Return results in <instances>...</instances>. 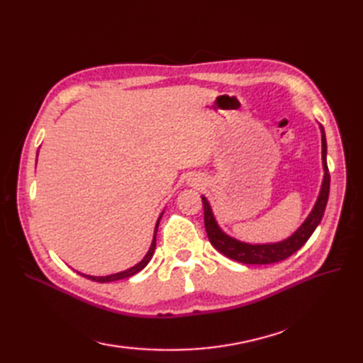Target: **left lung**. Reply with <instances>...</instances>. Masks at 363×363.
<instances>
[{"instance_id":"obj_1","label":"left lung","mask_w":363,"mask_h":363,"mask_svg":"<svg viewBox=\"0 0 363 363\" xmlns=\"http://www.w3.org/2000/svg\"><path fill=\"white\" fill-rule=\"evenodd\" d=\"M321 128V145H323V168H324V179L320 189V195H318L316 203L312 208L309 216L306 218V221L298 227V230L294 235H291L288 239L280 240V242L274 244H247L242 240H238L232 236L224 233L221 227L218 225L216 219L213 216V212L211 208V204L206 200V196H201L203 207H204V227L208 236L211 244L224 256L228 259H233L240 263H247V265H267V263H276L281 262L292 256L295 251H298L306 242L307 239L312 236L318 224L321 223L327 200L328 192H330V174H328L327 168V142H325V133L324 127Z\"/></svg>"}]
</instances>
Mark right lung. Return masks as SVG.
<instances>
[{
	"instance_id": "obj_1",
	"label": "right lung",
	"mask_w": 363,
	"mask_h": 363,
	"mask_svg": "<svg viewBox=\"0 0 363 363\" xmlns=\"http://www.w3.org/2000/svg\"><path fill=\"white\" fill-rule=\"evenodd\" d=\"M162 215H163V213H162ZM162 215H160V216H159V219H157V224H156V228H155V236H152V242H151V247H150L148 252H147V255H145V257H144V259H142L139 263H136L135 267H131V268H128V269H125V271L116 272V274H111V276H103V277L86 276V274H82V276H83V277H86V279H89V280H94V281L107 283V281H115V280H121V279H127V277H131V276H135L136 272H139L140 269H144V268L148 265V262L151 260L152 255H155V248H156V233H157V227H159V221H160ZM79 274H80V272H79Z\"/></svg>"
}]
</instances>
